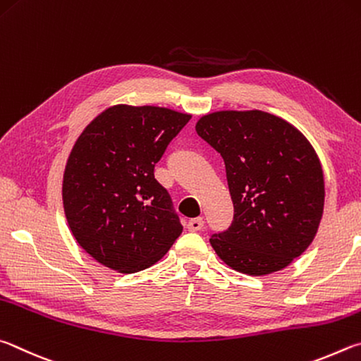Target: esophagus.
Masks as SVG:
<instances>
[{
    "instance_id": "34e87169",
    "label": "esophagus",
    "mask_w": 361,
    "mask_h": 361,
    "mask_svg": "<svg viewBox=\"0 0 361 361\" xmlns=\"http://www.w3.org/2000/svg\"><path fill=\"white\" fill-rule=\"evenodd\" d=\"M187 226H188V230H190V231H200L204 226V220H203V217L190 219V220H188Z\"/></svg>"
}]
</instances>
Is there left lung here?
Returning a JSON list of instances; mask_svg holds the SVG:
<instances>
[{"label": "left lung", "mask_w": 361, "mask_h": 361, "mask_svg": "<svg viewBox=\"0 0 361 361\" xmlns=\"http://www.w3.org/2000/svg\"><path fill=\"white\" fill-rule=\"evenodd\" d=\"M198 136L222 155L235 217L211 236L220 260L249 276L288 267L315 238L325 182L317 154L287 120L263 111H217Z\"/></svg>", "instance_id": "left-lung-1"}]
</instances>
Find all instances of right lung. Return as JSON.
Returning a JSON list of instances; mask_svg holds the SVG:
<instances>
[{"label":"right lung","instance_id":"obj_1","mask_svg":"<svg viewBox=\"0 0 361 361\" xmlns=\"http://www.w3.org/2000/svg\"><path fill=\"white\" fill-rule=\"evenodd\" d=\"M190 114L116 104L80 133L63 174V207L75 241L106 268L155 264L182 233L154 168Z\"/></svg>","mask_w":361,"mask_h":361}]
</instances>
